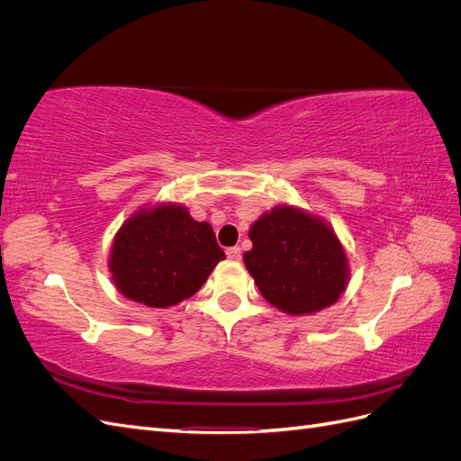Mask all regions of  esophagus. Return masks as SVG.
I'll use <instances>...</instances> for the list:
<instances>
[{
    "instance_id": "esophagus-1",
    "label": "esophagus",
    "mask_w": 461,
    "mask_h": 461,
    "mask_svg": "<svg viewBox=\"0 0 461 461\" xmlns=\"http://www.w3.org/2000/svg\"><path fill=\"white\" fill-rule=\"evenodd\" d=\"M227 258L232 259V261H239L242 258V252L239 246H232V248H227Z\"/></svg>"
}]
</instances>
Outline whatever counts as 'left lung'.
Returning a JSON list of instances; mask_svg holds the SVG:
<instances>
[{
    "label": "left lung",
    "instance_id": "left-lung-1",
    "mask_svg": "<svg viewBox=\"0 0 461 461\" xmlns=\"http://www.w3.org/2000/svg\"><path fill=\"white\" fill-rule=\"evenodd\" d=\"M244 263L275 308L308 315L332 305L348 283V259L337 234L323 221L296 207L278 205L261 215Z\"/></svg>",
    "mask_w": 461,
    "mask_h": 461
}]
</instances>
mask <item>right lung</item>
I'll list each match as a JSON object with an SVG mask.
<instances>
[{
    "instance_id": "obj_1",
    "label": "right lung",
    "mask_w": 461,
    "mask_h": 461,
    "mask_svg": "<svg viewBox=\"0 0 461 461\" xmlns=\"http://www.w3.org/2000/svg\"><path fill=\"white\" fill-rule=\"evenodd\" d=\"M225 252L207 222H198L178 203L134 213L119 229L109 269L127 298L169 308L196 294Z\"/></svg>"
}]
</instances>
